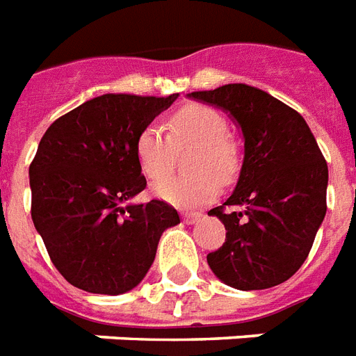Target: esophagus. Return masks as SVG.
<instances>
[{
    "label": "esophagus",
    "mask_w": 356,
    "mask_h": 356,
    "mask_svg": "<svg viewBox=\"0 0 356 356\" xmlns=\"http://www.w3.org/2000/svg\"><path fill=\"white\" fill-rule=\"evenodd\" d=\"M181 216H183V222L188 223V225H192V223H195L197 220L201 218L200 212H181Z\"/></svg>",
    "instance_id": "1"
}]
</instances>
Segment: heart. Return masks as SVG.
<instances>
[{
	"label": "heart",
	"instance_id": "heart-1",
	"mask_svg": "<svg viewBox=\"0 0 356 356\" xmlns=\"http://www.w3.org/2000/svg\"><path fill=\"white\" fill-rule=\"evenodd\" d=\"M168 133L147 125L136 136V159L151 181L166 177L172 168L173 145H194L190 153L188 177H170L153 186L159 200L181 209L201 207L220 192V181L231 183L240 170V151L227 134V122L216 108L188 103L170 114Z\"/></svg>",
	"mask_w": 356,
	"mask_h": 356
}]
</instances>
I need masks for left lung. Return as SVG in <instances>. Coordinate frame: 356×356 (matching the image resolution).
<instances>
[{
    "label": "left lung",
    "mask_w": 356,
    "mask_h": 356,
    "mask_svg": "<svg viewBox=\"0 0 356 356\" xmlns=\"http://www.w3.org/2000/svg\"><path fill=\"white\" fill-rule=\"evenodd\" d=\"M242 129L243 161L233 194L212 209L225 243L207 254L212 273L236 290H264L301 268L327 212V162L303 116L249 85L192 92Z\"/></svg>",
    "instance_id": "8db88e82"
}]
</instances>
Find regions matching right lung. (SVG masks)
I'll use <instances>...</instances> for the list:
<instances>
[{
	"mask_svg": "<svg viewBox=\"0 0 356 356\" xmlns=\"http://www.w3.org/2000/svg\"><path fill=\"white\" fill-rule=\"evenodd\" d=\"M179 94H103L49 125L29 166L31 216L60 275L90 293L120 296L149 271L166 229L164 201L131 203L145 188L136 136Z\"/></svg>",
	"mask_w": 356,
	"mask_h": 356,
	"instance_id": "obj_1",
	"label": "right lung"
}]
</instances>
